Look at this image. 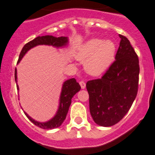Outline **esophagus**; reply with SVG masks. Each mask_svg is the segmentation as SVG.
I'll use <instances>...</instances> for the list:
<instances>
[{"instance_id":"obj_1","label":"esophagus","mask_w":155,"mask_h":155,"mask_svg":"<svg viewBox=\"0 0 155 155\" xmlns=\"http://www.w3.org/2000/svg\"><path fill=\"white\" fill-rule=\"evenodd\" d=\"M79 85H80V86H81V87H82V89L85 88V86H86V85H85V82H83V81H80V82H79Z\"/></svg>"}]
</instances>
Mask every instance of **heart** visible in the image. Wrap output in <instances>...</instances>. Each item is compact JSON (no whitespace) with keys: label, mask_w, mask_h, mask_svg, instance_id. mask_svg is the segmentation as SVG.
<instances>
[{"label":"heart","mask_w":155,"mask_h":155,"mask_svg":"<svg viewBox=\"0 0 155 155\" xmlns=\"http://www.w3.org/2000/svg\"><path fill=\"white\" fill-rule=\"evenodd\" d=\"M115 54V44L112 40L91 39L79 47L76 58L81 61L87 60L85 69L87 73L98 76L110 66Z\"/></svg>","instance_id":"heart-1"}]
</instances>
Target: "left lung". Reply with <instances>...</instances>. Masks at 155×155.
<instances>
[{"label":"left lung","instance_id":"left-lung-1","mask_svg":"<svg viewBox=\"0 0 155 155\" xmlns=\"http://www.w3.org/2000/svg\"><path fill=\"white\" fill-rule=\"evenodd\" d=\"M121 38L115 61L101 79L86 83L89 108L96 124L110 127L119 122L129 111L138 92L139 58L124 36Z\"/></svg>","mask_w":155,"mask_h":155}]
</instances>
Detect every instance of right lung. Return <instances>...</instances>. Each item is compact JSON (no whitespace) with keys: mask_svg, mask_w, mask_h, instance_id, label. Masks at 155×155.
<instances>
[{"mask_svg":"<svg viewBox=\"0 0 155 155\" xmlns=\"http://www.w3.org/2000/svg\"><path fill=\"white\" fill-rule=\"evenodd\" d=\"M68 43V38L66 37H55L51 35H46V36H42V37H37L35 39H34L31 41L28 42L26 43L24 46V47L21 49V52H20L19 57H18V60L17 63L21 60L23 56L26 54L29 49L31 48L34 47L38 45H48V46H52L54 47H62V46H65ZM15 82H17V71L16 68L15 70ZM17 90H18V86L16 84ZM81 89L79 84L76 82V79L74 78L73 79H70L68 80L65 81L62 86L61 94L60 96V104H59L58 109L57 111V113L54 115V118H51L48 121L46 122H38V121H35L32 118L29 116L25 112L24 113L25 114L28 118L33 123L35 124L36 126L39 127L43 129H54V128H57L60 127L65 120L68 114L69 107H70V104H71V100L72 97L79 91Z\"/></svg>","mask_w":155,"mask_h":155,"instance_id":"obj_1","label":"right lung"}]
</instances>
